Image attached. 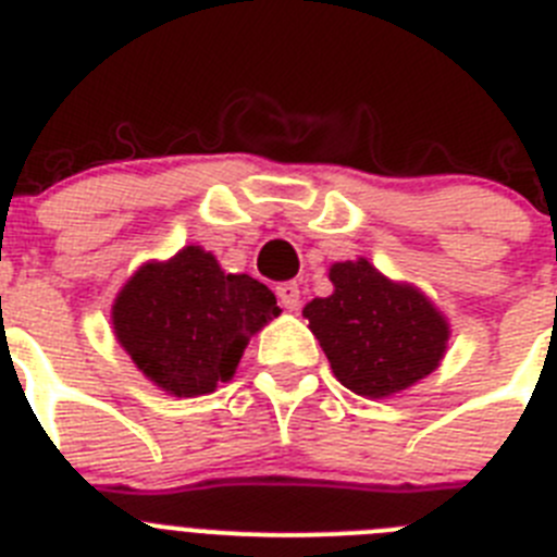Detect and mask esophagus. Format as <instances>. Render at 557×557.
I'll return each mask as SVG.
<instances>
[{
	"label": "esophagus",
	"instance_id": "esophagus-1",
	"mask_svg": "<svg viewBox=\"0 0 557 557\" xmlns=\"http://www.w3.org/2000/svg\"><path fill=\"white\" fill-rule=\"evenodd\" d=\"M275 295H278V301H282V307L287 309V312H295V309L301 307V289H298L295 282L278 284V287H275Z\"/></svg>",
	"mask_w": 557,
	"mask_h": 557
}]
</instances>
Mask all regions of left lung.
<instances>
[{"label":"left lung","instance_id":"1","mask_svg":"<svg viewBox=\"0 0 557 557\" xmlns=\"http://www.w3.org/2000/svg\"><path fill=\"white\" fill-rule=\"evenodd\" d=\"M334 293L312 298L304 318L339 385L387 398L430 376L449 346L446 314L412 284L393 282L368 259L329 268Z\"/></svg>","mask_w":557,"mask_h":557}]
</instances>
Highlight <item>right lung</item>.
<instances>
[{"mask_svg":"<svg viewBox=\"0 0 557 557\" xmlns=\"http://www.w3.org/2000/svg\"><path fill=\"white\" fill-rule=\"evenodd\" d=\"M282 309L248 273H225L214 253L186 245L145 262L116 293L113 337L152 385L191 398L228 382L248 348Z\"/></svg>","mask_w":557,"mask_h":557,"instance_id":"right-lung-1","label":"right lung"}]
</instances>
